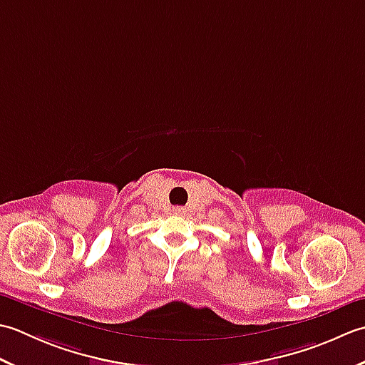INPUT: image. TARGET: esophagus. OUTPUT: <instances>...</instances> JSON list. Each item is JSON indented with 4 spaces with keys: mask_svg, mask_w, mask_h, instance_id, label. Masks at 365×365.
<instances>
[{
    "mask_svg": "<svg viewBox=\"0 0 365 365\" xmlns=\"http://www.w3.org/2000/svg\"><path fill=\"white\" fill-rule=\"evenodd\" d=\"M183 210H180V208H178V210H175V213H182Z\"/></svg>",
    "mask_w": 365,
    "mask_h": 365,
    "instance_id": "esophagus-1",
    "label": "esophagus"
}]
</instances>
